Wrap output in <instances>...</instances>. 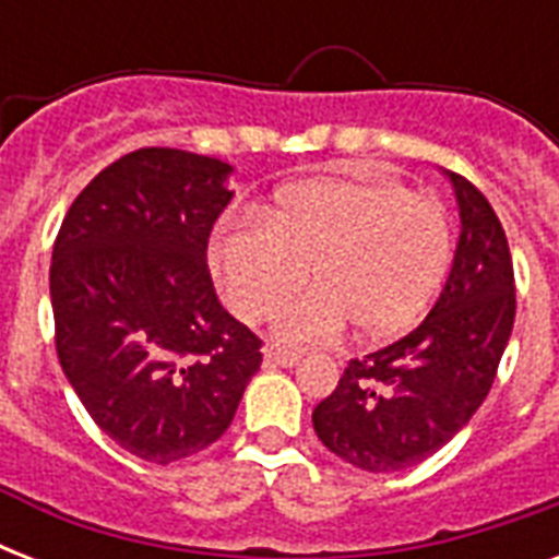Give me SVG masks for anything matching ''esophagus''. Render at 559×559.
Wrapping results in <instances>:
<instances>
[{"label": "esophagus", "mask_w": 559, "mask_h": 559, "mask_svg": "<svg viewBox=\"0 0 559 559\" xmlns=\"http://www.w3.org/2000/svg\"><path fill=\"white\" fill-rule=\"evenodd\" d=\"M263 359L270 362V366H281V368H289V366H296L298 354L296 350H289V348H281V345H266V350H263Z\"/></svg>", "instance_id": "1"}]
</instances>
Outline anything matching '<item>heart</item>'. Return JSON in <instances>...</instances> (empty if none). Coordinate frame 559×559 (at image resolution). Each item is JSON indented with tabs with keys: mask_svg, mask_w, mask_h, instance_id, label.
<instances>
[{
	"mask_svg": "<svg viewBox=\"0 0 559 559\" xmlns=\"http://www.w3.org/2000/svg\"><path fill=\"white\" fill-rule=\"evenodd\" d=\"M211 272L228 307L293 345L331 340L345 328L391 340L426 313L452 263V219L441 200L400 182L313 179L281 188L263 214L223 219L209 243Z\"/></svg>",
	"mask_w": 559,
	"mask_h": 559,
	"instance_id": "1",
	"label": "heart"
}]
</instances>
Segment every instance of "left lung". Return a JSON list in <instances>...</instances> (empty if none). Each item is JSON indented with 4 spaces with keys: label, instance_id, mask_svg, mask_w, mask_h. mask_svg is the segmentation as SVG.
<instances>
[{
    "label": "left lung",
    "instance_id": "left-lung-1",
    "mask_svg": "<svg viewBox=\"0 0 559 559\" xmlns=\"http://www.w3.org/2000/svg\"><path fill=\"white\" fill-rule=\"evenodd\" d=\"M450 179L461 237L441 298L403 340L350 359L313 408L319 441L368 473L415 467L450 443L485 403L511 340L516 284L504 228L469 179Z\"/></svg>",
    "mask_w": 559,
    "mask_h": 559
}]
</instances>
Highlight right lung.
<instances>
[{
	"mask_svg": "<svg viewBox=\"0 0 559 559\" xmlns=\"http://www.w3.org/2000/svg\"><path fill=\"white\" fill-rule=\"evenodd\" d=\"M231 165L142 147L66 211L51 252L55 345L104 432L151 464L191 459L226 432L261 345L211 284L209 235Z\"/></svg>",
	"mask_w": 559,
	"mask_h": 559,
	"instance_id": "1",
	"label": "right lung"
}]
</instances>
